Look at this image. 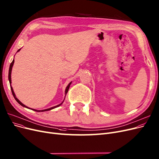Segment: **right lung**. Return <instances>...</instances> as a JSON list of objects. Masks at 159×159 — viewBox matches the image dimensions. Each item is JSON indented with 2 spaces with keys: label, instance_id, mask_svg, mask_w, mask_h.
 Segmentation results:
<instances>
[{
  "label": "right lung",
  "instance_id": "1",
  "mask_svg": "<svg viewBox=\"0 0 159 159\" xmlns=\"http://www.w3.org/2000/svg\"><path fill=\"white\" fill-rule=\"evenodd\" d=\"M21 48H20L19 50H18V51L17 52H18V51H20V50ZM15 56V55H14ZM14 60H13L12 61V62H11V64H10V68H9V72H8V80H9V82H10V88H11V91H12V95H13V96H14V98H15V100L17 101L20 105H21V106H22V107H25V108H29V109H31V110H32V111H36V112H45V111H50V110H52V109H53V108H57V107H60L61 106L62 104L63 103V102H64V99H65V98H64V101H62V102H61V104H59V105H57V106H54V107H51V108H47V109H45V110H41V111H38V110H35V109H34V108H29V107H26L25 105H24V104L22 103V102H21L18 98H17V97H16V95H15V93H14V91H13V89H12V87L11 86V83H12V81H11V73H12V66H13V65H14ZM71 84H72V81L70 82V83L68 85V86L66 87V90H65V97H66V94H67V93H68V89H69V87H70V85H71Z\"/></svg>",
  "mask_w": 159,
  "mask_h": 159
}]
</instances>
